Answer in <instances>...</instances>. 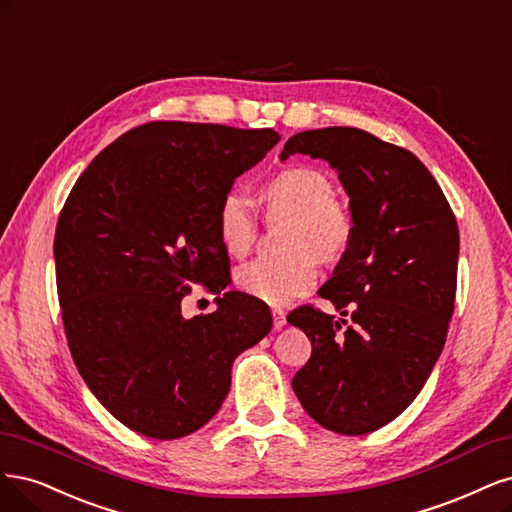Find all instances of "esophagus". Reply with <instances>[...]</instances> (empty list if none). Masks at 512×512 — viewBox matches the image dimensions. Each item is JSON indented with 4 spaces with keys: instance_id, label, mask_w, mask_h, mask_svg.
<instances>
[{
    "instance_id": "34e87169",
    "label": "esophagus",
    "mask_w": 512,
    "mask_h": 512,
    "mask_svg": "<svg viewBox=\"0 0 512 512\" xmlns=\"http://www.w3.org/2000/svg\"><path fill=\"white\" fill-rule=\"evenodd\" d=\"M272 321H274V329H283V327H285V323H287L285 310L274 308V310H272Z\"/></svg>"
}]
</instances>
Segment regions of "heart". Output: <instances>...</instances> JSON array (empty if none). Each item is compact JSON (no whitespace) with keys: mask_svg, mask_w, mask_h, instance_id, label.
Returning a JSON list of instances; mask_svg holds the SVG:
<instances>
[{"mask_svg":"<svg viewBox=\"0 0 512 512\" xmlns=\"http://www.w3.org/2000/svg\"><path fill=\"white\" fill-rule=\"evenodd\" d=\"M268 208L293 214L287 227V255L259 257L240 268L242 293L270 304L287 306L317 283L319 257L340 259L353 242L351 210L336 200L334 180L312 166H287L263 187ZM217 234L229 255H244L257 236V217L249 193L227 189L217 206Z\"/></svg>","mask_w":512,"mask_h":512,"instance_id":"1","label":"heart"}]
</instances>
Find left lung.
<instances>
[{
	"label": "left lung",
	"mask_w": 512,
	"mask_h": 512,
	"mask_svg": "<svg viewBox=\"0 0 512 512\" xmlns=\"http://www.w3.org/2000/svg\"><path fill=\"white\" fill-rule=\"evenodd\" d=\"M327 161L349 195L355 236L321 287L351 325L312 306L287 321L312 353L291 387L325 430L370 434L417 398L438 361L455 306L459 229L442 189L406 148L364 129L295 134L291 155Z\"/></svg>",
	"instance_id": "left-lung-1"
}]
</instances>
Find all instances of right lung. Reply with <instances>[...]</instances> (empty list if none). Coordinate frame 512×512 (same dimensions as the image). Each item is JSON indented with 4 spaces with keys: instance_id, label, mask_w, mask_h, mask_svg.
Masks as SVG:
<instances>
[{
    "instance_id": "right-lung-1",
    "label": "right lung",
    "mask_w": 512,
    "mask_h": 512,
    "mask_svg": "<svg viewBox=\"0 0 512 512\" xmlns=\"http://www.w3.org/2000/svg\"><path fill=\"white\" fill-rule=\"evenodd\" d=\"M278 140L274 129L146 123L106 146L65 200L53 246L65 336L82 381L129 430H200L234 359L272 329L270 308L240 291L193 320L179 302L195 284L232 283L217 206Z\"/></svg>"
}]
</instances>
